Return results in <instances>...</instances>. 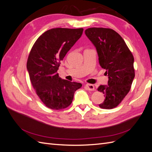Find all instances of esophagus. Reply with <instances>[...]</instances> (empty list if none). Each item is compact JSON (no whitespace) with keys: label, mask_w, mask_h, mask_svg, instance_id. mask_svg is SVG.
<instances>
[{"label":"esophagus","mask_w":152,"mask_h":152,"mask_svg":"<svg viewBox=\"0 0 152 152\" xmlns=\"http://www.w3.org/2000/svg\"><path fill=\"white\" fill-rule=\"evenodd\" d=\"M86 89L89 91H94V86L93 84H86Z\"/></svg>","instance_id":"esophagus-1"}]
</instances>
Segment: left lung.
<instances>
[{
  "label": "left lung",
  "instance_id": "left-lung-1",
  "mask_svg": "<svg viewBox=\"0 0 152 152\" xmlns=\"http://www.w3.org/2000/svg\"><path fill=\"white\" fill-rule=\"evenodd\" d=\"M85 34L96 48L99 65L108 77V85L98 89L105 97L99 107L113 108L130 91L135 77L134 57L121 36L112 29L90 28Z\"/></svg>",
  "mask_w": 152,
  "mask_h": 152
}]
</instances>
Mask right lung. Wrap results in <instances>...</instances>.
Wrapping results in <instances>:
<instances>
[{
    "mask_svg": "<svg viewBox=\"0 0 152 152\" xmlns=\"http://www.w3.org/2000/svg\"><path fill=\"white\" fill-rule=\"evenodd\" d=\"M83 28H57L41 35L32 47L26 68L36 93L49 108L68 107L82 84L62 79L57 71L64 57L80 39Z\"/></svg>",
    "mask_w": 152,
    "mask_h": 152,
    "instance_id": "1",
    "label": "right lung"
}]
</instances>
